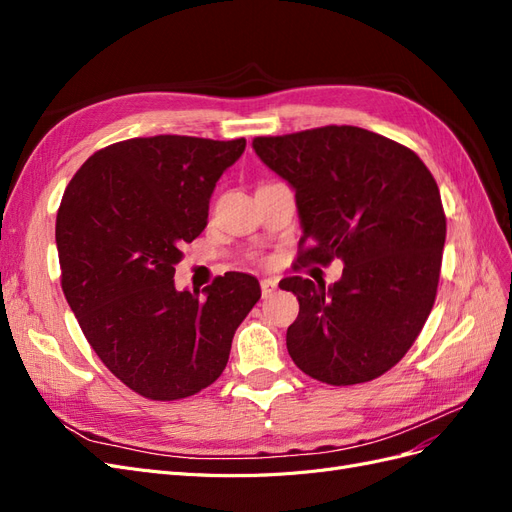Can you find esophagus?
I'll return each mask as SVG.
<instances>
[{"label":"esophagus","instance_id":"1","mask_svg":"<svg viewBox=\"0 0 512 512\" xmlns=\"http://www.w3.org/2000/svg\"><path fill=\"white\" fill-rule=\"evenodd\" d=\"M260 290H262V297H271V294L277 290V282L271 280V277H267V280L260 282Z\"/></svg>","mask_w":512,"mask_h":512}]
</instances>
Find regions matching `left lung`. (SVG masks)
<instances>
[{
    "instance_id": "8db88e82",
    "label": "left lung",
    "mask_w": 512,
    "mask_h": 512,
    "mask_svg": "<svg viewBox=\"0 0 512 512\" xmlns=\"http://www.w3.org/2000/svg\"><path fill=\"white\" fill-rule=\"evenodd\" d=\"M256 156L288 181L303 228L299 262H344L324 286L294 275L299 316L286 333L294 365L333 386L369 382L397 365L436 301L446 218L423 160L354 126L258 136Z\"/></svg>"
}]
</instances>
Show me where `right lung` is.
<instances>
[{
	"mask_svg": "<svg viewBox=\"0 0 512 512\" xmlns=\"http://www.w3.org/2000/svg\"><path fill=\"white\" fill-rule=\"evenodd\" d=\"M245 138L160 134L96 151L61 198V288L100 361L147 399L207 389L260 299L256 277L228 273L203 292L175 288L181 245L207 226L215 183Z\"/></svg>",
	"mask_w": 512,
	"mask_h": 512,
	"instance_id": "1",
	"label": "right lung"
}]
</instances>
